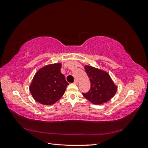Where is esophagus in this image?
<instances>
[{"label": "esophagus", "instance_id": "esophagus-1", "mask_svg": "<svg viewBox=\"0 0 148 148\" xmlns=\"http://www.w3.org/2000/svg\"><path fill=\"white\" fill-rule=\"evenodd\" d=\"M74 83H75V84H77L78 83V80H77V79H75V81H74Z\"/></svg>", "mask_w": 148, "mask_h": 148}]
</instances>
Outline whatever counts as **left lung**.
I'll return each instance as SVG.
<instances>
[{
	"label": "left lung",
	"instance_id": "8db88e82",
	"mask_svg": "<svg viewBox=\"0 0 148 148\" xmlns=\"http://www.w3.org/2000/svg\"><path fill=\"white\" fill-rule=\"evenodd\" d=\"M85 71L91 83V88L83 96L92 104H102L109 101L117 91V87L106 71L85 65Z\"/></svg>",
	"mask_w": 148,
	"mask_h": 148
}]
</instances>
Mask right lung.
I'll return each mask as SVG.
<instances>
[{
  "instance_id": "add662e5",
  "label": "right lung",
  "mask_w": 148,
  "mask_h": 148,
  "mask_svg": "<svg viewBox=\"0 0 148 148\" xmlns=\"http://www.w3.org/2000/svg\"><path fill=\"white\" fill-rule=\"evenodd\" d=\"M62 64H50L39 69L29 86L31 95L42 104L52 105L64 95L69 83L60 72Z\"/></svg>"
}]
</instances>
